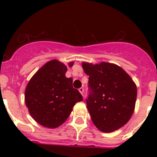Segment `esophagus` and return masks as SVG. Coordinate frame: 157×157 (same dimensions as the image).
<instances>
[{"label":"esophagus","instance_id":"obj_1","mask_svg":"<svg viewBox=\"0 0 157 157\" xmlns=\"http://www.w3.org/2000/svg\"><path fill=\"white\" fill-rule=\"evenodd\" d=\"M79 91H80L81 94L83 95V93H84V89H83V88H80V89H79Z\"/></svg>","mask_w":157,"mask_h":157}]
</instances>
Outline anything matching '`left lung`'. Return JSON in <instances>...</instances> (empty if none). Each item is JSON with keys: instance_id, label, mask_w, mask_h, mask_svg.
I'll use <instances>...</instances> for the list:
<instances>
[{"instance_id": "obj_1", "label": "left lung", "mask_w": 157, "mask_h": 157, "mask_svg": "<svg viewBox=\"0 0 157 157\" xmlns=\"http://www.w3.org/2000/svg\"><path fill=\"white\" fill-rule=\"evenodd\" d=\"M89 75V95L86 99L91 120L100 131L112 132L125 125L135 109L137 89L121 67L110 63L83 62Z\"/></svg>"}]
</instances>
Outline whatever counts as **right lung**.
I'll use <instances>...</instances> for the list:
<instances>
[{"label": "right lung", "mask_w": 157, "mask_h": 157, "mask_svg": "<svg viewBox=\"0 0 157 157\" xmlns=\"http://www.w3.org/2000/svg\"><path fill=\"white\" fill-rule=\"evenodd\" d=\"M74 63H68L70 67ZM67 67L57 60L48 61L36 72L25 90V102L32 117L40 125L55 128L65 122L74 105L82 100L67 78Z\"/></svg>", "instance_id": "right-lung-1"}]
</instances>
